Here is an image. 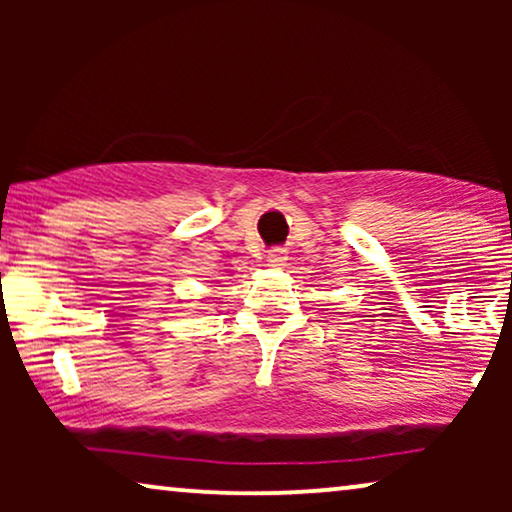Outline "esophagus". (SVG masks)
Listing matches in <instances>:
<instances>
[{
  "label": "esophagus",
  "instance_id": "obj_1",
  "mask_svg": "<svg viewBox=\"0 0 512 512\" xmlns=\"http://www.w3.org/2000/svg\"><path fill=\"white\" fill-rule=\"evenodd\" d=\"M268 263L275 265V268H282V265L286 263V249H270Z\"/></svg>",
  "mask_w": 512,
  "mask_h": 512
}]
</instances>
